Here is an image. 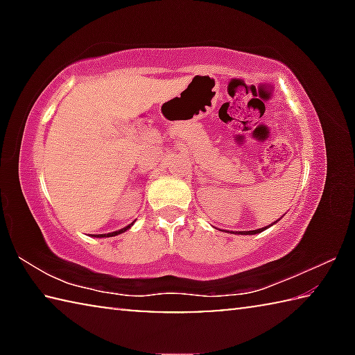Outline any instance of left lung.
<instances>
[{"label":"left lung","mask_w":355,"mask_h":355,"mask_svg":"<svg viewBox=\"0 0 355 355\" xmlns=\"http://www.w3.org/2000/svg\"><path fill=\"white\" fill-rule=\"evenodd\" d=\"M263 230H266V227L264 228H258V230H250V232H238L239 235H255V233H260V232H263Z\"/></svg>","instance_id":"8db88e82"}]
</instances>
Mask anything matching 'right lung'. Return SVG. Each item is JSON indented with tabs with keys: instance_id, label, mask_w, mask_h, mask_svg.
Wrapping results in <instances>:
<instances>
[{
	"instance_id": "obj_1",
	"label": "right lung",
	"mask_w": 355,
	"mask_h": 355,
	"mask_svg": "<svg viewBox=\"0 0 355 355\" xmlns=\"http://www.w3.org/2000/svg\"><path fill=\"white\" fill-rule=\"evenodd\" d=\"M131 225H133V224H130V225H127V227L120 228V230H117V232H112V233H105V235H95V236H97V238H110V236H116V235H120V233L127 232Z\"/></svg>"
}]
</instances>
